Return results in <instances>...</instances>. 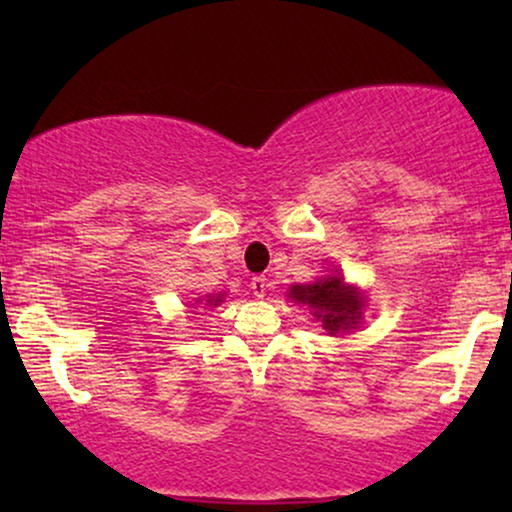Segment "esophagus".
<instances>
[{
  "label": "esophagus",
  "instance_id": "obj_1",
  "mask_svg": "<svg viewBox=\"0 0 512 512\" xmlns=\"http://www.w3.org/2000/svg\"><path fill=\"white\" fill-rule=\"evenodd\" d=\"M251 291H254L258 298H263L265 291H268V279H265L263 275H256L254 279H251Z\"/></svg>",
  "mask_w": 512,
  "mask_h": 512
}]
</instances>
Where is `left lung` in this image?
Segmentation results:
<instances>
[{
    "label": "left lung",
    "mask_w": 512,
    "mask_h": 512,
    "mask_svg": "<svg viewBox=\"0 0 512 512\" xmlns=\"http://www.w3.org/2000/svg\"><path fill=\"white\" fill-rule=\"evenodd\" d=\"M289 298L310 305L326 331L338 333L359 324L361 319V296L359 291L342 282L340 277L319 279L307 286H293Z\"/></svg>",
    "instance_id": "obj_1"
}]
</instances>
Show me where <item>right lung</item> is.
Instances as JSON below:
<instances>
[{
  "label": "right lung",
  "mask_w": 512,
  "mask_h": 512,
  "mask_svg": "<svg viewBox=\"0 0 512 512\" xmlns=\"http://www.w3.org/2000/svg\"><path fill=\"white\" fill-rule=\"evenodd\" d=\"M219 303H221V296H216V298L212 296V298L207 300V305H219Z\"/></svg>",
  "instance_id": "right-lung-1"
}]
</instances>
